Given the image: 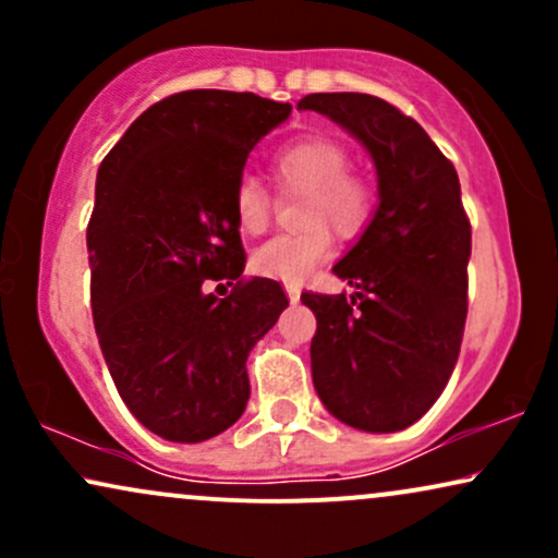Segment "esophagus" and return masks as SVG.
<instances>
[{
  "instance_id": "esophagus-1",
  "label": "esophagus",
  "mask_w": 558,
  "mask_h": 558,
  "mask_svg": "<svg viewBox=\"0 0 558 558\" xmlns=\"http://www.w3.org/2000/svg\"><path fill=\"white\" fill-rule=\"evenodd\" d=\"M286 293H288V299H291L293 304H296L299 296H301V288L296 283H286Z\"/></svg>"
}]
</instances>
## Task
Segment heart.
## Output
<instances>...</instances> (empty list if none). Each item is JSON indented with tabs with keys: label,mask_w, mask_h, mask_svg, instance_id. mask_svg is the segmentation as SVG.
<instances>
[{
	"label": "heart",
	"mask_w": 558,
	"mask_h": 558,
	"mask_svg": "<svg viewBox=\"0 0 558 558\" xmlns=\"http://www.w3.org/2000/svg\"><path fill=\"white\" fill-rule=\"evenodd\" d=\"M275 185L283 196H306L301 204L299 233L265 241L254 252V272L299 283L330 257V230L341 239H356L373 220L377 185L369 175L351 170V155L332 138H299L280 146L270 159ZM233 215L243 233L259 235L270 228L275 198L252 175H243L233 191Z\"/></svg>",
	"instance_id": "b5f03b06"
}]
</instances>
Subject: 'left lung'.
Instances as JSON below:
<instances>
[{
    "instance_id": "8db88e82",
    "label": "left lung",
    "mask_w": 558,
    "mask_h": 558,
    "mask_svg": "<svg viewBox=\"0 0 558 558\" xmlns=\"http://www.w3.org/2000/svg\"><path fill=\"white\" fill-rule=\"evenodd\" d=\"M367 146L380 204L360 243L332 267L345 293H301L315 312L312 380L332 417L367 433L417 422L457 367L466 319L472 226L459 175L417 120L369 94H310Z\"/></svg>"
}]
</instances>
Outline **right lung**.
Returning <instances> with one entry per match:
<instances>
[{
  "label": "right lung",
  "instance_id": "obj_1",
  "mask_svg": "<svg viewBox=\"0 0 558 558\" xmlns=\"http://www.w3.org/2000/svg\"><path fill=\"white\" fill-rule=\"evenodd\" d=\"M288 114L257 94H172L133 120L96 175L86 243L101 354L133 417L175 444L241 417L248 351L288 306L278 280L243 275L233 215L248 151ZM209 279L231 293L207 294Z\"/></svg>",
  "mask_w": 558,
  "mask_h": 558
}]
</instances>
